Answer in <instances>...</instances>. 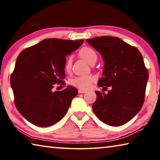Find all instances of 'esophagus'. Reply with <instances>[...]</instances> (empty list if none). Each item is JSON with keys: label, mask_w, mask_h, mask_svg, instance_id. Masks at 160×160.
<instances>
[{"label": "esophagus", "mask_w": 160, "mask_h": 160, "mask_svg": "<svg viewBox=\"0 0 160 160\" xmlns=\"http://www.w3.org/2000/svg\"><path fill=\"white\" fill-rule=\"evenodd\" d=\"M86 90H78V92L79 93H85L86 92Z\"/></svg>", "instance_id": "34e87169"}]
</instances>
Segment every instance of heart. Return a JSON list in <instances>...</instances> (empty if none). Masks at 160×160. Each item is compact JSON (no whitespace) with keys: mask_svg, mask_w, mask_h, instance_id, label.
Here are the masks:
<instances>
[{"mask_svg":"<svg viewBox=\"0 0 160 160\" xmlns=\"http://www.w3.org/2000/svg\"><path fill=\"white\" fill-rule=\"evenodd\" d=\"M79 54L81 57L85 59L89 63H92V62L97 61V54L96 51L91 47H82L80 50ZM72 62V56H68L66 61V63H65V70L67 72H69L71 69ZM94 81V78L92 75H80V76L70 80V84L77 88L82 89V90H87V89L90 88Z\"/></svg>","mask_w":160,"mask_h":160,"instance_id":"b5f03b06","label":"heart"}]
</instances>
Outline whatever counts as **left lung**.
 <instances>
[{
    "label": "left lung",
    "mask_w": 160,
    "mask_h": 160,
    "mask_svg": "<svg viewBox=\"0 0 160 160\" xmlns=\"http://www.w3.org/2000/svg\"><path fill=\"white\" fill-rule=\"evenodd\" d=\"M104 61L103 77L98 81L102 92L96 91L92 110L97 117L112 126L123 125L141 109L145 101L148 70L136 47L112 36L86 40ZM107 86L112 90L103 93Z\"/></svg>",
    "instance_id": "1"
}]
</instances>
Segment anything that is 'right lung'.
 Masks as SVG:
<instances>
[{
	"mask_svg": "<svg viewBox=\"0 0 160 160\" xmlns=\"http://www.w3.org/2000/svg\"><path fill=\"white\" fill-rule=\"evenodd\" d=\"M83 42L46 39L19 54L10 85L16 108L29 122L48 127L66 115L78 90L70 86L61 91L52 89L55 84L65 85L66 56Z\"/></svg>",
	"mask_w": 160,
	"mask_h": 160,
	"instance_id": "add662e5",
	"label": "right lung"
}]
</instances>
